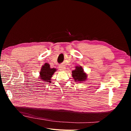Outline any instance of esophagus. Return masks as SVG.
<instances>
[{"label":"esophagus","mask_w":131,"mask_h":131,"mask_svg":"<svg viewBox=\"0 0 131 131\" xmlns=\"http://www.w3.org/2000/svg\"><path fill=\"white\" fill-rule=\"evenodd\" d=\"M59 68L61 70H64L66 69V67L64 65H60L59 67Z\"/></svg>","instance_id":"obj_1"}]
</instances>
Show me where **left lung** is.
<instances>
[{
    "label": "left lung",
    "mask_w": 131,
    "mask_h": 131,
    "mask_svg": "<svg viewBox=\"0 0 131 131\" xmlns=\"http://www.w3.org/2000/svg\"><path fill=\"white\" fill-rule=\"evenodd\" d=\"M72 77L75 81H84L86 80L87 74L81 66L75 67V69L72 71Z\"/></svg>",
    "instance_id": "left-lung-1"
}]
</instances>
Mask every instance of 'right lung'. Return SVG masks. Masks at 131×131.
I'll list each match as a JSON object with an SVG mask.
<instances>
[{
  "label": "right lung",
  "mask_w": 131,
  "mask_h": 131,
  "mask_svg": "<svg viewBox=\"0 0 131 131\" xmlns=\"http://www.w3.org/2000/svg\"><path fill=\"white\" fill-rule=\"evenodd\" d=\"M56 70L55 68H51L50 64L46 63L41 67L39 79L45 82H51V78Z\"/></svg>",
  "instance_id": "right-lung-1"
}]
</instances>
